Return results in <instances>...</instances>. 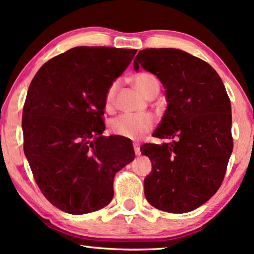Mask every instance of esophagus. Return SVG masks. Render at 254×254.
<instances>
[{
  "label": "esophagus",
  "mask_w": 254,
  "mask_h": 254,
  "mask_svg": "<svg viewBox=\"0 0 254 254\" xmlns=\"http://www.w3.org/2000/svg\"><path fill=\"white\" fill-rule=\"evenodd\" d=\"M133 147H134V151L136 155H140L141 154V150H140V144L138 143H133Z\"/></svg>",
  "instance_id": "esophagus-1"
}]
</instances>
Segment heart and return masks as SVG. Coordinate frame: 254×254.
<instances>
[{"mask_svg": "<svg viewBox=\"0 0 254 254\" xmlns=\"http://www.w3.org/2000/svg\"><path fill=\"white\" fill-rule=\"evenodd\" d=\"M135 86L142 95L149 97L159 90V82L150 72H140L134 78ZM118 82L111 83L104 96V104L107 110L112 109ZM155 126V118L151 114H120L110 121V129L113 134L128 140H141Z\"/></svg>", "mask_w": 254, "mask_h": 254, "instance_id": "obj_1", "label": "heart"}]
</instances>
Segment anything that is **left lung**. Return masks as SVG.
I'll return each mask as SVG.
<instances>
[{
	"mask_svg": "<svg viewBox=\"0 0 254 254\" xmlns=\"http://www.w3.org/2000/svg\"><path fill=\"white\" fill-rule=\"evenodd\" d=\"M159 78L168 107L141 152L151 161L144 195L152 207L183 214L210 199L224 179L234 148L231 104L223 82L206 61L176 48H145L134 59Z\"/></svg>",
	"mask_w": 254,
	"mask_h": 254,
	"instance_id": "1",
	"label": "left lung"
}]
</instances>
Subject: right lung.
<instances>
[{
	"instance_id": "right-lung-1",
	"label": "right lung",
	"mask_w": 254,
	"mask_h": 254,
	"mask_svg": "<svg viewBox=\"0 0 254 254\" xmlns=\"http://www.w3.org/2000/svg\"><path fill=\"white\" fill-rule=\"evenodd\" d=\"M136 50L74 47L37 71L23 107L24 152L50 202L65 213L102 209L116 173L135 157L123 137L102 136L104 96Z\"/></svg>"
}]
</instances>
